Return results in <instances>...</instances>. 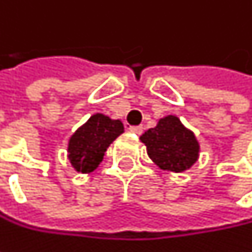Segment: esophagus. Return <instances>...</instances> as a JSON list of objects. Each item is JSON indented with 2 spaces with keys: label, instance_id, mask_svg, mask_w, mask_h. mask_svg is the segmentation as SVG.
<instances>
[{
  "label": "esophagus",
  "instance_id": "obj_1",
  "mask_svg": "<svg viewBox=\"0 0 252 252\" xmlns=\"http://www.w3.org/2000/svg\"><path fill=\"white\" fill-rule=\"evenodd\" d=\"M129 131L134 132V134H141L143 132V126H131Z\"/></svg>",
  "mask_w": 252,
  "mask_h": 252
}]
</instances>
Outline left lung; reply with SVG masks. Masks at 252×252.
<instances>
[{
	"mask_svg": "<svg viewBox=\"0 0 252 252\" xmlns=\"http://www.w3.org/2000/svg\"><path fill=\"white\" fill-rule=\"evenodd\" d=\"M140 140L147 147L149 158L163 171L184 172L198 159L200 144L192 131L182 126L175 115L159 120Z\"/></svg>",
	"mask_w": 252,
	"mask_h": 252,
	"instance_id": "1",
	"label": "left lung"
}]
</instances>
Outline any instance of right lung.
Segmentation results:
<instances>
[{
	"instance_id": "right-lung-1",
	"label": "right lung",
	"mask_w": 252,
	"mask_h": 252,
	"mask_svg": "<svg viewBox=\"0 0 252 252\" xmlns=\"http://www.w3.org/2000/svg\"><path fill=\"white\" fill-rule=\"evenodd\" d=\"M124 132L120 120L94 114L80 126L68 141V159L77 172H93L102 162L109 144Z\"/></svg>"
}]
</instances>
